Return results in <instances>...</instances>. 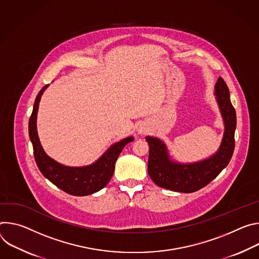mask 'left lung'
I'll return each mask as SVG.
<instances>
[{"label": "left lung", "mask_w": 259, "mask_h": 259, "mask_svg": "<svg viewBox=\"0 0 259 259\" xmlns=\"http://www.w3.org/2000/svg\"><path fill=\"white\" fill-rule=\"evenodd\" d=\"M215 93L225 124L223 140L218 152L197 163L180 164L168 159L163 143L146 137L149 145L148 174L156 185L173 191L190 193L208 185L231 161L235 150L236 110L229 99V91L222 78L217 80Z\"/></svg>", "instance_id": "8db88e82"}]
</instances>
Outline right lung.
<instances>
[{
	"label": "right lung",
	"mask_w": 259,
	"mask_h": 259,
	"mask_svg": "<svg viewBox=\"0 0 259 259\" xmlns=\"http://www.w3.org/2000/svg\"><path fill=\"white\" fill-rule=\"evenodd\" d=\"M46 88L47 85H45L39 92L35 100L30 120H28V135H30L33 144L36 163L43 176L63 191L76 196L95 193L104 188L110 181L114 173L115 162H116L124 146L127 143L132 142L134 138L130 137L123 139L116 144L112 145L98 161L89 166L69 167L54 161L44 152L40 144L36 127L39 102Z\"/></svg>",
	"instance_id": "right-lung-1"
}]
</instances>
